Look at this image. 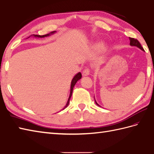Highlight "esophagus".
Instances as JSON below:
<instances>
[{"mask_svg": "<svg viewBox=\"0 0 154 154\" xmlns=\"http://www.w3.org/2000/svg\"><path fill=\"white\" fill-rule=\"evenodd\" d=\"M89 73H90V70L89 69H85L83 70L82 75L83 76H87V75H89Z\"/></svg>", "mask_w": 154, "mask_h": 154, "instance_id": "34e87169", "label": "esophagus"}]
</instances>
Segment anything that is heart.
<instances>
[{
  "label": "heart",
  "instance_id": "1",
  "mask_svg": "<svg viewBox=\"0 0 154 154\" xmlns=\"http://www.w3.org/2000/svg\"><path fill=\"white\" fill-rule=\"evenodd\" d=\"M95 48L98 51H104L106 49L105 45L103 44H99L95 45Z\"/></svg>",
  "mask_w": 154,
  "mask_h": 154
}]
</instances>
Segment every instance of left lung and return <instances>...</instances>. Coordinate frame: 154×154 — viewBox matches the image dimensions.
<instances>
[{"label":"left lung","mask_w":154,"mask_h":154,"mask_svg":"<svg viewBox=\"0 0 154 154\" xmlns=\"http://www.w3.org/2000/svg\"><path fill=\"white\" fill-rule=\"evenodd\" d=\"M129 40H130V45H131V46H136V47H137V48H140V50H142L143 51H144V50H143V49L142 46L141 45V44H140V42H138V40H137L136 39L132 38H129ZM94 100H95V99H94ZM95 103H96V104H97L98 106H100L99 104L96 102V100H95Z\"/></svg>","instance_id":"8db88e82"}]
</instances>
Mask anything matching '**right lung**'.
Returning a JSON list of instances; mask_svg holds the SVG:
<instances>
[{"mask_svg": "<svg viewBox=\"0 0 154 154\" xmlns=\"http://www.w3.org/2000/svg\"><path fill=\"white\" fill-rule=\"evenodd\" d=\"M55 32H56V31H54V32H50V34H45V35H34V34H33V35H31L30 36H34V37H35V38H45V37L50 36V35H52V34H55ZM30 36H29L28 38H30ZM81 77H82V75H81V73H80V72H79V73H77L76 75H75L74 77L73 78V79H72L71 82V87H70V94H69V99H68V100H67V102L66 105L65 106V107L63 108V109H65V108H66V107L69 105V100H70L71 97L72 93H73V87H74L75 85L76 84V83L77 82V81H79V79H81Z\"/></svg>", "mask_w": 154, "mask_h": 154, "instance_id": "add662e5", "label": "right lung"}]
</instances>
